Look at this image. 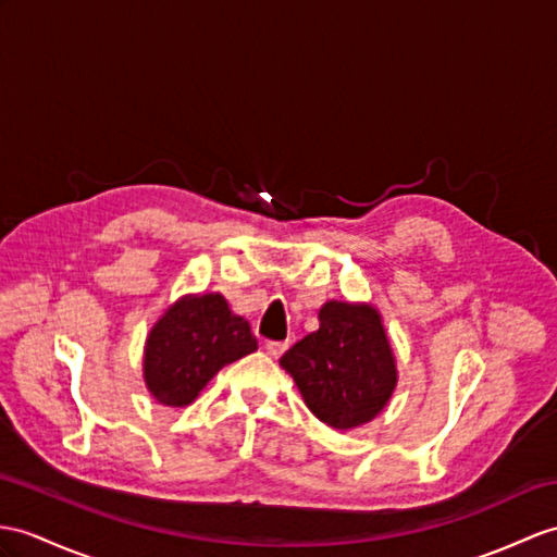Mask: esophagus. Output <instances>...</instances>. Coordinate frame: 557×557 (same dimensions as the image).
I'll return each mask as SVG.
<instances>
[{"instance_id":"obj_1","label":"esophagus","mask_w":557,"mask_h":557,"mask_svg":"<svg viewBox=\"0 0 557 557\" xmlns=\"http://www.w3.org/2000/svg\"><path fill=\"white\" fill-rule=\"evenodd\" d=\"M286 347H288V343H276V341H269L267 345H264V349H267V355L271 357V359H278L283 351H286Z\"/></svg>"}]
</instances>
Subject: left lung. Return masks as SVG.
<instances>
[{
    "label": "left lung",
    "instance_id": "8db88e82",
    "mask_svg": "<svg viewBox=\"0 0 557 557\" xmlns=\"http://www.w3.org/2000/svg\"><path fill=\"white\" fill-rule=\"evenodd\" d=\"M278 363L293 375L307 409L335 430L371 423L399 381L383 314L369 302H325L319 329L295 343Z\"/></svg>",
    "mask_w": 557,
    "mask_h": 557
}]
</instances>
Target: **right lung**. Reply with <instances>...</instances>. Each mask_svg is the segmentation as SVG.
I'll return each instance as SVG.
<instances>
[{"label": "right lung", "mask_w": 557, "mask_h": 557, "mask_svg": "<svg viewBox=\"0 0 557 557\" xmlns=\"http://www.w3.org/2000/svg\"><path fill=\"white\" fill-rule=\"evenodd\" d=\"M257 349L250 323L234 314L222 293H188L172 302L144 343V383L172 409L194 404L212 377Z\"/></svg>", "instance_id": "right-lung-1"}]
</instances>
